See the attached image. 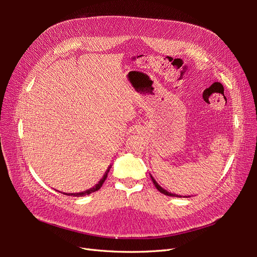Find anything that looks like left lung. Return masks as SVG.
Instances as JSON below:
<instances>
[{
  "label": "left lung",
  "instance_id": "1",
  "mask_svg": "<svg viewBox=\"0 0 257 257\" xmlns=\"http://www.w3.org/2000/svg\"><path fill=\"white\" fill-rule=\"evenodd\" d=\"M150 177H151V179H152V181H153V183H154V185H155V188H157L161 193H163V194H165V195H167V196H174V197H182V196H180V195H177V194H174V193H170V192H167L165 189H163L162 186L155 181V179L150 175ZM183 197H188V196H183Z\"/></svg>",
  "mask_w": 257,
  "mask_h": 257
}]
</instances>
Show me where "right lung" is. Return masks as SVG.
Listing matches in <instances>:
<instances>
[{"mask_svg":"<svg viewBox=\"0 0 257 257\" xmlns=\"http://www.w3.org/2000/svg\"><path fill=\"white\" fill-rule=\"evenodd\" d=\"M110 168H111V165H109L108 166V168H107V170L105 172V174H104V176H103V178L100 179V180L98 181V183L97 184H95L94 186H93V188H91V189H89V190H87V191H83V192H80V193H68V194H66V193H64V194H66V195H71V196H77V197H79V196H84V195H89V194H91V193H93V192H95V191H98L99 189H100V186L103 185V183L105 182V180H106V178H107V175H108V173H109V170H110Z\"/></svg>","mask_w":257,"mask_h":257,"instance_id":"right-lung-1","label":"right lung"}]
</instances>
